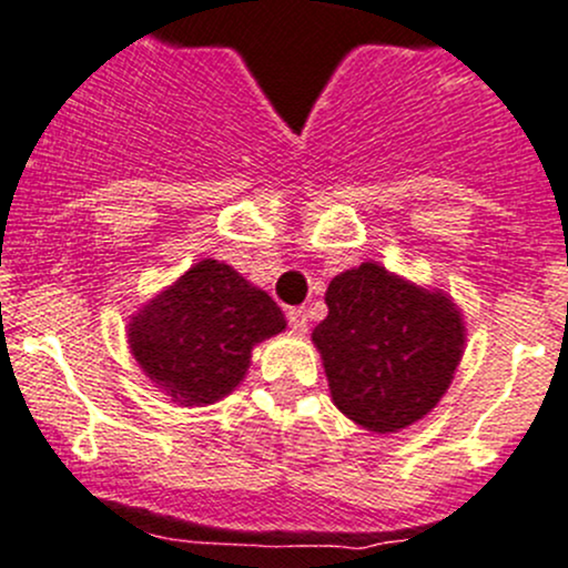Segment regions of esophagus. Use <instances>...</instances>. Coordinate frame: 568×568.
Returning <instances> with one entry per match:
<instances>
[{"label": "esophagus", "instance_id": "esophagus-1", "mask_svg": "<svg viewBox=\"0 0 568 568\" xmlns=\"http://www.w3.org/2000/svg\"><path fill=\"white\" fill-rule=\"evenodd\" d=\"M286 320H290L292 331H295V333H306V327H308L306 306H292L290 312H286Z\"/></svg>", "mask_w": 568, "mask_h": 568}]
</instances>
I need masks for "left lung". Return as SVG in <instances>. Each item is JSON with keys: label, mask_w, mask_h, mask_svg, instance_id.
Wrapping results in <instances>:
<instances>
[{"label": "left lung", "mask_w": 568, "mask_h": 568, "mask_svg": "<svg viewBox=\"0 0 568 568\" xmlns=\"http://www.w3.org/2000/svg\"><path fill=\"white\" fill-rule=\"evenodd\" d=\"M325 303L312 338L338 410L383 435L424 418L462 358L465 327L454 303L374 262L333 278Z\"/></svg>", "instance_id": "1"}]
</instances>
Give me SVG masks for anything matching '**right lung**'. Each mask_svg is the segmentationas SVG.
Wrapping results in <instances>:
<instances>
[{
  "instance_id": "right-lung-1",
  "label": "right lung",
  "mask_w": 568,
  "mask_h": 568,
  "mask_svg": "<svg viewBox=\"0 0 568 568\" xmlns=\"http://www.w3.org/2000/svg\"><path fill=\"white\" fill-rule=\"evenodd\" d=\"M284 325L267 292L204 260L133 317L128 342L158 388L180 405H210L241 383L251 347Z\"/></svg>"
}]
</instances>
